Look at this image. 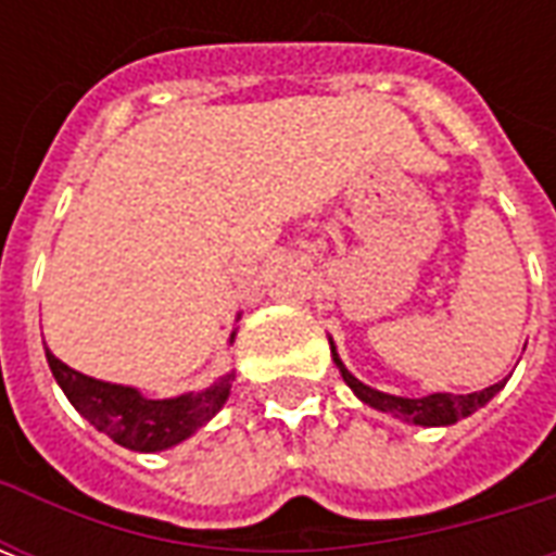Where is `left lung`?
<instances>
[{
	"mask_svg": "<svg viewBox=\"0 0 556 556\" xmlns=\"http://www.w3.org/2000/svg\"><path fill=\"white\" fill-rule=\"evenodd\" d=\"M330 354H333V363L339 366L345 384L354 390V396L361 399L363 405H369V408L375 410H384V414H393V417L405 419V422H414V426H453L458 419L470 417V414L482 408V405H489L491 399L503 390V381H497V384L485 387V390H479V393H467V396H453V393H431V396L422 399L390 396V393H381V390H375V387L357 381V378L345 369V363L339 361L337 345H333V342H330Z\"/></svg>",
	"mask_w": 556,
	"mask_h": 556,
	"instance_id": "1",
	"label": "left lung"
}]
</instances>
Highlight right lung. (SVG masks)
Wrapping results in <instances>:
<instances>
[{
  "label": "right lung",
  "mask_w": 556,
  "mask_h": 556,
  "mask_svg": "<svg viewBox=\"0 0 556 556\" xmlns=\"http://www.w3.org/2000/svg\"><path fill=\"white\" fill-rule=\"evenodd\" d=\"M47 363L59 387L71 399V405L89 419L94 429L137 453H160L187 441L226 405L231 381H235V372H229L199 393L146 399L137 387L110 384V381H98L71 369L50 349H47Z\"/></svg>",
  "instance_id": "obj_1"
}]
</instances>
